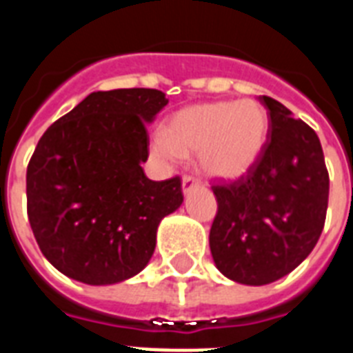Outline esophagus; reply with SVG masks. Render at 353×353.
I'll list each match as a JSON object with an SVG mask.
<instances>
[{"instance_id":"34e87169","label":"esophagus","mask_w":353,"mask_h":353,"mask_svg":"<svg viewBox=\"0 0 353 353\" xmlns=\"http://www.w3.org/2000/svg\"><path fill=\"white\" fill-rule=\"evenodd\" d=\"M199 187V179L198 177H194V176H185L183 177V192L187 194L190 192L192 188Z\"/></svg>"}]
</instances>
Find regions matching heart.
<instances>
[{
	"label": "heart",
	"mask_w": 353,
	"mask_h": 353,
	"mask_svg": "<svg viewBox=\"0 0 353 353\" xmlns=\"http://www.w3.org/2000/svg\"><path fill=\"white\" fill-rule=\"evenodd\" d=\"M268 132V112L256 101L205 102L176 113L166 126V137H155L154 150L172 163L199 152L205 174L232 179L258 159Z\"/></svg>",
	"instance_id": "obj_1"
}]
</instances>
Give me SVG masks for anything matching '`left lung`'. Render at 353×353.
<instances>
[{
    "instance_id": "left-lung-1",
    "label": "left lung",
    "mask_w": 353,
    "mask_h": 353,
    "mask_svg": "<svg viewBox=\"0 0 353 353\" xmlns=\"http://www.w3.org/2000/svg\"><path fill=\"white\" fill-rule=\"evenodd\" d=\"M269 132L245 176L212 185L209 243L216 268L247 285L271 284L313 251L328 209L330 177L317 133L262 95Z\"/></svg>"
}]
</instances>
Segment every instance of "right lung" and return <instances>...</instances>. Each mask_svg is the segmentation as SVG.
<instances>
[{
	"mask_svg": "<svg viewBox=\"0 0 353 353\" xmlns=\"http://www.w3.org/2000/svg\"><path fill=\"white\" fill-rule=\"evenodd\" d=\"M168 104L159 90L91 93L58 119L27 166V214L43 256L65 276L117 284L143 271L159 221L183 203L179 176L152 181L146 124Z\"/></svg>",
	"mask_w": 353,
	"mask_h": 353,
	"instance_id": "add662e5",
	"label": "right lung"
}]
</instances>
